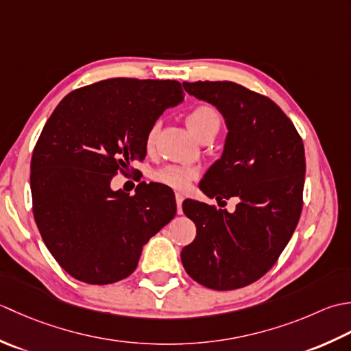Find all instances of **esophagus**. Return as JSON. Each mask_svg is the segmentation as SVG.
<instances>
[{"label":"esophagus","mask_w":351,"mask_h":351,"mask_svg":"<svg viewBox=\"0 0 351 351\" xmlns=\"http://www.w3.org/2000/svg\"><path fill=\"white\" fill-rule=\"evenodd\" d=\"M183 199H184L183 194H180V192H177V194H176V203H177V213H178V215H182V213H183V210H182Z\"/></svg>","instance_id":"obj_1"}]
</instances>
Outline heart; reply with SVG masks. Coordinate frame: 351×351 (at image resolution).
<instances>
[{"label":"heart","mask_w":351,"mask_h":351,"mask_svg":"<svg viewBox=\"0 0 351 351\" xmlns=\"http://www.w3.org/2000/svg\"><path fill=\"white\" fill-rule=\"evenodd\" d=\"M221 123H223V118H221V113L209 104H202L197 106L194 110H192L188 117H186V124H188L189 130L192 134L199 136L207 130H215L218 132ZM157 132H159V127L154 124L149 128L145 138V145L148 149H152L156 144ZM198 176V171L192 167H184V165H167L160 168L159 171L154 173V180L162 184H167L169 188L183 191L188 188V186L195 180Z\"/></svg>","instance_id":"b5f03b06"}]
</instances>
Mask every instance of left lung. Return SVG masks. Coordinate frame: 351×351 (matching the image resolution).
Masks as SVG:
<instances>
[{
  "mask_svg": "<svg viewBox=\"0 0 351 351\" xmlns=\"http://www.w3.org/2000/svg\"><path fill=\"white\" fill-rule=\"evenodd\" d=\"M215 106L227 125L224 152L199 183L207 197L238 198L234 212L184 199L195 239L182 263L206 288H244L267 274L288 244L303 207L304 147L294 124L269 98L233 82L183 83ZM226 203V202H224Z\"/></svg>",
  "mask_w": 351,
  "mask_h": 351,
  "instance_id": "left-lung-1",
  "label": "left lung"
}]
</instances>
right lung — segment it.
Returning <instances> with one entry per match:
<instances>
[{
    "label": "right lung",
    "mask_w": 351,
    "mask_h": 351,
    "mask_svg": "<svg viewBox=\"0 0 351 351\" xmlns=\"http://www.w3.org/2000/svg\"><path fill=\"white\" fill-rule=\"evenodd\" d=\"M182 101L176 80L109 78L71 92L48 118L32 157L33 213L49 253L77 280L128 277L149 238L176 217L163 186L141 183L128 195L110 182L145 159L148 130Z\"/></svg>",
    "instance_id": "obj_1"
}]
</instances>
